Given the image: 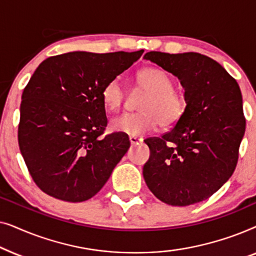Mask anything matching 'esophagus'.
<instances>
[{"instance_id": "obj_1", "label": "esophagus", "mask_w": 256, "mask_h": 256, "mask_svg": "<svg viewBox=\"0 0 256 256\" xmlns=\"http://www.w3.org/2000/svg\"><path fill=\"white\" fill-rule=\"evenodd\" d=\"M129 142H130L132 146H134V144H138L140 142H142V138H136V136H129Z\"/></svg>"}]
</instances>
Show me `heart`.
Returning <instances> with one entry per match:
<instances>
[{"mask_svg":"<svg viewBox=\"0 0 256 256\" xmlns=\"http://www.w3.org/2000/svg\"><path fill=\"white\" fill-rule=\"evenodd\" d=\"M138 86L146 90L138 104L140 112L124 114L114 118L112 128L130 136H141L160 124L170 128L183 118L186 101L180 90L174 88V79L162 68H146L136 76ZM104 104L114 112L121 107L126 92L118 79H112L104 86L101 92Z\"/></svg>","mask_w":256,"mask_h":256,"instance_id":"heart-1","label":"heart"}]
</instances>
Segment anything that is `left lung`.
<instances>
[{
  "instance_id": "obj_1",
  "label": "left lung",
  "mask_w": 256,
  "mask_h": 256,
  "mask_svg": "<svg viewBox=\"0 0 256 256\" xmlns=\"http://www.w3.org/2000/svg\"><path fill=\"white\" fill-rule=\"evenodd\" d=\"M180 79L185 90L183 118L150 149L143 177L156 198L188 206L216 194L232 176L246 129L236 80L219 62L197 52H146L143 57Z\"/></svg>"
}]
</instances>
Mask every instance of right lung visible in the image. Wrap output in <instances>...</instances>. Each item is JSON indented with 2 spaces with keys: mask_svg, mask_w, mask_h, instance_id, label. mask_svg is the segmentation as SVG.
I'll use <instances>...</instances> for the list:
<instances>
[{
  "mask_svg": "<svg viewBox=\"0 0 256 256\" xmlns=\"http://www.w3.org/2000/svg\"><path fill=\"white\" fill-rule=\"evenodd\" d=\"M143 54L74 51L40 62L22 94L18 144L38 188L51 197L85 202L99 192L130 142L107 126L104 86Z\"/></svg>",
  "mask_w": 256,
  "mask_h": 256,
  "instance_id": "add662e5",
  "label": "right lung"
}]
</instances>
